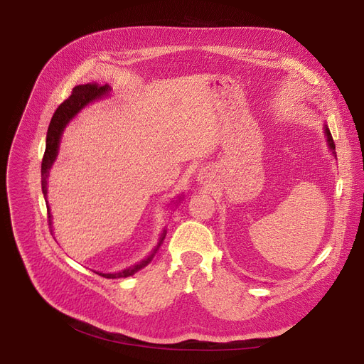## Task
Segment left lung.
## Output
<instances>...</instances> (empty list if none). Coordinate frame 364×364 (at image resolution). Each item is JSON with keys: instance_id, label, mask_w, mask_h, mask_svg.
Returning <instances> with one entry per match:
<instances>
[{"instance_id": "1", "label": "left lung", "mask_w": 364, "mask_h": 364, "mask_svg": "<svg viewBox=\"0 0 364 364\" xmlns=\"http://www.w3.org/2000/svg\"><path fill=\"white\" fill-rule=\"evenodd\" d=\"M324 134H326V137H328V144H329V147H331L332 153H333V155L336 156V151H335V141H333V139H332V134H331V131H329V128H328V127H324Z\"/></svg>"}]
</instances>
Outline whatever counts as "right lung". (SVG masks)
Masks as SVG:
<instances>
[{"label": "right lung", "instance_id": "obj_1", "mask_svg": "<svg viewBox=\"0 0 364 364\" xmlns=\"http://www.w3.org/2000/svg\"><path fill=\"white\" fill-rule=\"evenodd\" d=\"M110 87L109 85H99V84H84V85H76L72 90V94L69 97L57 107V110L54 112L51 122L48 125V131H47V141H46V151H44V158H43V164H41V186H43V193L44 198L47 199V177H48V171L51 168V165L54 164L55 158H57V151H59V144H60V137L62 132L65 129V127L69 124V121L72 118H75V114L78 113L82 107H85L88 103H91L92 100L100 99L102 95H105L106 92H109ZM47 213H48V221L51 224V215H50V206L47 202ZM165 233H162L159 243L156 245L153 252L143 261H140L139 264H134L125 270L121 272H114V273H97L102 277L106 279H119V277H128L132 276L134 273L140 272L141 269L153 259L155 254L158 252L161 243L165 239Z\"/></svg>", "mask_w": 364, "mask_h": 364}]
</instances>
